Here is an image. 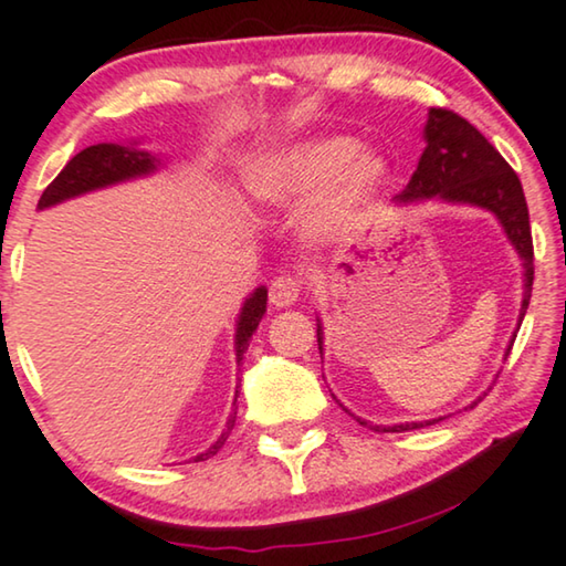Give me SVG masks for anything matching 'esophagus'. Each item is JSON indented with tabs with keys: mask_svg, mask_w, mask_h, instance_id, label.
Wrapping results in <instances>:
<instances>
[{
	"mask_svg": "<svg viewBox=\"0 0 566 566\" xmlns=\"http://www.w3.org/2000/svg\"><path fill=\"white\" fill-rule=\"evenodd\" d=\"M300 297V282L294 276H276L272 282V290H269V300H272L274 307H290Z\"/></svg>",
	"mask_w": 566,
	"mask_h": 566,
	"instance_id": "esophagus-1",
	"label": "esophagus"
}]
</instances>
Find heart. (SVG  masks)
I'll list each match as a JSON object with an SVG mask.
<instances>
[{
    "mask_svg": "<svg viewBox=\"0 0 566 566\" xmlns=\"http://www.w3.org/2000/svg\"><path fill=\"white\" fill-rule=\"evenodd\" d=\"M389 180V159L350 134L297 142L261 157L249 170V190L266 206L290 208L319 196L310 218L319 235L350 233Z\"/></svg>",
    "mask_w": 566,
    "mask_h": 566,
    "instance_id": "heart-1",
    "label": "heart"
}]
</instances>
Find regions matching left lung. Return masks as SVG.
<instances>
[{
	"label": "left lung",
	"mask_w": 566,
	"mask_h": 566,
	"mask_svg": "<svg viewBox=\"0 0 566 566\" xmlns=\"http://www.w3.org/2000/svg\"><path fill=\"white\" fill-rule=\"evenodd\" d=\"M421 200H440L450 206H472L483 208L499 218L505 239L516 249L524 261V300L518 310V325L524 319L531 300V286H534V243H531L528 208L521 188L518 175L501 157V151L480 134L475 126L462 119V116L447 112V108H429L424 124V151H421L419 165L407 188L394 198L396 206H409ZM516 333L511 337V345ZM323 319L317 317V348L323 356ZM505 348V356L511 353ZM335 399V396H333ZM483 396H478V401ZM478 401L470 403V409ZM348 411V409H345ZM360 424L374 429V432H407V429L429 427L440 419L427 421H403V424H370V421L356 417Z\"/></svg>",
	"instance_id": "1"
}]
</instances>
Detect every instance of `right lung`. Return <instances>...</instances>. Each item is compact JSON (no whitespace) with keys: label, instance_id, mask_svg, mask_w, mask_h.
<instances>
[{"label":"right lung","instance_id":"right-lung-1","mask_svg":"<svg viewBox=\"0 0 566 566\" xmlns=\"http://www.w3.org/2000/svg\"><path fill=\"white\" fill-rule=\"evenodd\" d=\"M165 165L163 157L151 155L147 149H139V142H129V145H116V142H101V145H91L83 151H78L71 163H67L61 175L55 177L53 182L48 185L45 192L38 202L40 210L61 206V202L86 196V192L94 190H104L112 188V185L119 182H129V180H139V177H149L155 175L159 167ZM266 312V286H256L254 292L249 294L247 302L239 312V319H235V335H233V348H235V364H241L243 353L249 350V340L251 335L256 333V327L261 323ZM235 399H239V386H235L233 394V409L229 415V421H226V429L221 437L202 450L200 454L192 458V462L208 460L221 450L229 440L233 421H235Z\"/></svg>","mask_w":566,"mask_h":566}]
</instances>
